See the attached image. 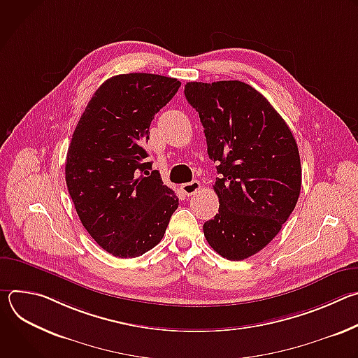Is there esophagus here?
I'll list each match as a JSON object with an SVG mask.
<instances>
[{
	"label": "esophagus",
	"mask_w": 358,
	"mask_h": 358,
	"mask_svg": "<svg viewBox=\"0 0 358 358\" xmlns=\"http://www.w3.org/2000/svg\"><path fill=\"white\" fill-rule=\"evenodd\" d=\"M180 189L185 194V195H194L198 189H201V184L198 181H191V182H185V184H181Z\"/></svg>",
	"instance_id": "obj_1"
}]
</instances>
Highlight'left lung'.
Here are the masks:
<instances>
[{"mask_svg": "<svg viewBox=\"0 0 358 358\" xmlns=\"http://www.w3.org/2000/svg\"><path fill=\"white\" fill-rule=\"evenodd\" d=\"M208 156L217 163L220 210L203 224L211 248L229 261L262 250L287 221L301 187L296 140L268 99L239 80L188 82Z\"/></svg>", "mask_w": 358, "mask_h": 358, "instance_id": "1", "label": "left lung"}]
</instances>
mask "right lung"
<instances>
[{
  "label": "right lung",
  "mask_w": 358,
  "mask_h": 358,
  "mask_svg": "<svg viewBox=\"0 0 358 358\" xmlns=\"http://www.w3.org/2000/svg\"><path fill=\"white\" fill-rule=\"evenodd\" d=\"M181 82L127 73L101 85L78 122L65 166L75 210L99 246L117 258H137L164 236L178 198L151 171L144 150L155 115Z\"/></svg>",
  "instance_id": "1"
}]
</instances>
